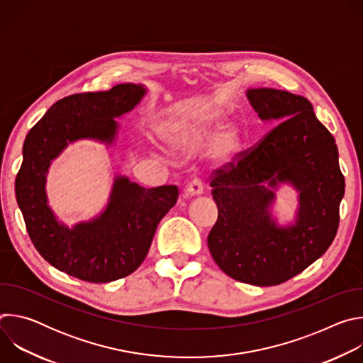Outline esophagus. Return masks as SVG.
Segmentation results:
<instances>
[{
    "label": "esophagus",
    "instance_id": "1",
    "mask_svg": "<svg viewBox=\"0 0 363 363\" xmlns=\"http://www.w3.org/2000/svg\"><path fill=\"white\" fill-rule=\"evenodd\" d=\"M203 194V184L199 178H194L188 185L185 186V195L186 196H199Z\"/></svg>",
    "mask_w": 363,
    "mask_h": 363
}]
</instances>
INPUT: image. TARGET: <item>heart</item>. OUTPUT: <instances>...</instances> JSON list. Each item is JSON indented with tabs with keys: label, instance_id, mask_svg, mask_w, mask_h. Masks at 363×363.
<instances>
[{
	"label": "heart",
	"instance_id": "heart-1",
	"mask_svg": "<svg viewBox=\"0 0 363 363\" xmlns=\"http://www.w3.org/2000/svg\"><path fill=\"white\" fill-rule=\"evenodd\" d=\"M223 126V119L218 115H208L203 118L185 121L177 123L169 138L178 147H195L211 139ZM241 145V133L237 128L230 126L217 135L211 146V160L216 162H225L238 150Z\"/></svg>",
	"mask_w": 363,
	"mask_h": 363
}]
</instances>
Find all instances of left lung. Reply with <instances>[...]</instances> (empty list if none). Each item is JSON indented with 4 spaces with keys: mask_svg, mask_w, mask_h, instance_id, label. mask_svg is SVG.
Returning <instances> with one entry per match:
<instances>
[{
    "mask_svg": "<svg viewBox=\"0 0 363 363\" xmlns=\"http://www.w3.org/2000/svg\"><path fill=\"white\" fill-rule=\"evenodd\" d=\"M258 118L280 122L235 164L214 171L213 198L218 220L208 248L231 279L276 286L315 263L339 227L345 178L332 133L306 97L270 87L248 89ZM281 183L299 192L295 221L279 226L271 216Z\"/></svg>",
    "mask_w": 363,
    "mask_h": 363,
    "instance_id": "obj_1",
    "label": "left lung"
}]
</instances>
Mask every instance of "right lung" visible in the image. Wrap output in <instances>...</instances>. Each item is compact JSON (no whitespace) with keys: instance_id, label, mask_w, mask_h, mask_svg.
I'll use <instances>...</instances> for the list:
<instances>
[{"instance_id":"obj_1","label":"right lung","mask_w":363,"mask_h":363,"mask_svg":"<svg viewBox=\"0 0 363 363\" xmlns=\"http://www.w3.org/2000/svg\"><path fill=\"white\" fill-rule=\"evenodd\" d=\"M146 94L143 84L122 83L108 91L67 96L31 128L23 146L16 196L28 235L47 263L76 279L109 283L145 260L160 221L177 203L178 186L143 188L118 175L106 208L90 221L67 227L50 208L45 178L51 161L80 139L116 140L119 118Z\"/></svg>"}]
</instances>
